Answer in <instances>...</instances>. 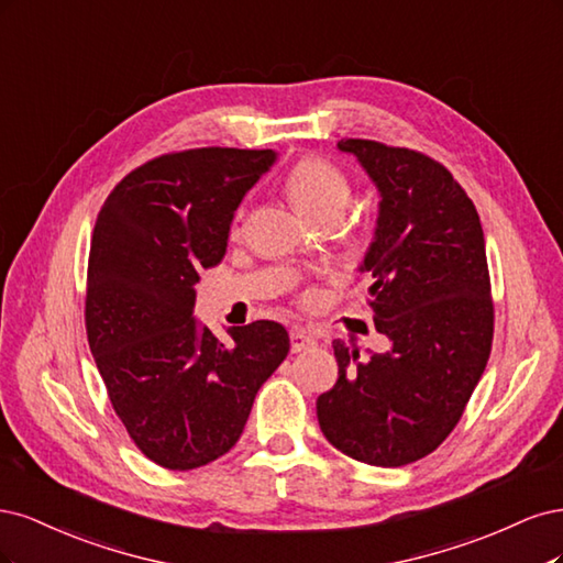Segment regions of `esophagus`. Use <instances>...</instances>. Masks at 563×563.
I'll return each instance as SVG.
<instances>
[{
    "instance_id": "1",
    "label": "esophagus",
    "mask_w": 563,
    "mask_h": 563,
    "mask_svg": "<svg viewBox=\"0 0 563 563\" xmlns=\"http://www.w3.org/2000/svg\"><path fill=\"white\" fill-rule=\"evenodd\" d=\"M289 341H292V353H301V351H308L316 346V336L308 334L301 328H295L292 332H289Z\"/></svg>"
}]
</instances>
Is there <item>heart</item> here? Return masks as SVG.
I'll return each instance as SVG.
<instances>
[{"mask_svg":"<svg viewBox=\"0 0 563 563\" xmlns=\"http://www.w3.org/2000/svg\"><path fill=\"white\" fill-rule=\"evenodd\" d=\"M287 194L306 214L343 212L351 201V183L341 168L324 158H303L287 175Z\"/></svg>","mask_w":563,"mask_h":563,"instance_id":"1","label":"heart"}]
</instances>
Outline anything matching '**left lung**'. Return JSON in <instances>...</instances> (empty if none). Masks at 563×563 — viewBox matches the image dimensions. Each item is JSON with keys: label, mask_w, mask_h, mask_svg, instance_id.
Wrapping results in <instances>:
<instances>
[{"label": "left lung", "mask_w": 563, "mask_h": 563, "mask_svg": "<svg viewBox=\"0 0 563 563\" xmlns=\"http://www.w3.org/2000/svg\"><path fill=\"white\" fill-rule=\"evenodd\" d=\"M378 189L369 276L376 332L390 351L360 360L334 341L339 378L318 397L324 438L346 456L400 467L456 428L486 369L494 301L479 214L434 158L374 140H341Z\"/></svg>", "instance_id": "left-lung-1"}]
</instances>
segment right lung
<instances>
[{
    "instance_id": "add662e5",
    "label": "right lung",
    "mask_w": 563,
    "mask_h": 563,
    "mask_svg": "<svg viewBox=\"0 0 563 563\" xmlns=\"http://www.w3.org/2000/svg\"><path fill=\"white\" fill-rule=\"evenodd\" d=\"M274 150L163 154L107 196L88 255L86 334L107 395L137 449L194 470L239 442L264 380L287 357L283 324L220 341L194 318L198 271L222 262L233 212Z\"/></svg>"
}]
</instances>
